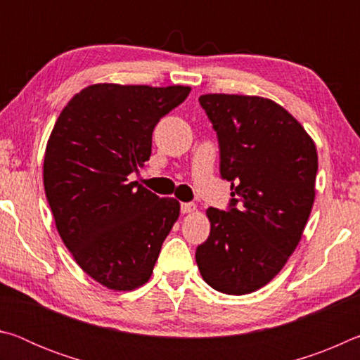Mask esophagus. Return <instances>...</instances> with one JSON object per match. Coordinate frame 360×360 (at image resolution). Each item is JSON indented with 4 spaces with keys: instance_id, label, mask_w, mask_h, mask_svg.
Masks as SVG:
<instances>
[{
    "instance_id": "1",
    "label": "esophagus",
    "mask_w": 360,
    "mask_h": 360,
    "mask_svg": "<svg viewBox=\"0 0 360 360\" xmlns=\"http://www.w3.org/2000/svg\"><path fill=\"white\" fill-rule=\"evenodd\" d=\"M195 208H197V206H195L193 203H181V212H182V214L192 212V211H195Z\"/></svg>"
}]
</instances>
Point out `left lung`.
<instances>
[{"label":"left lung","instance_id":"left-lung-1","mask_svg":"<svg viewBox=\"0 0 360 360\" xmlns=\"http://www.w3.org/2000/svg\"><path fill=\"white\" fill-rule=\"evenodd\" d=\"M217 135L227 211L210 208L211 231L197 248L212 289L245 295L275 278L302 238L314 202L318 152L303 127L275 101L249 95L198 98Z\"/></svg>","mask_w":360,"mask_h":360}]
</instances>
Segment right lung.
<instances>
[{"label": "right lung", "instance_id": "obj_1", "mask_svg": "<svg viewBox=\"0 0 360 360\" xmlns=\"http://www.w3.org/2000/svg\"><path fill=\"white\" fill-rule=\"evenodd\" d=\"M191 87L95 84L60 112L47 141L44 188L60 236L77 265L114 290L152 275L179 202L129 174L150 157L152 131Z\"/></svg>", "mask_w": 360, "mask_h": 360}]
</instances>
